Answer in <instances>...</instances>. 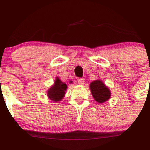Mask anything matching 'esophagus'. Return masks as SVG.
<instances>
[{
  "label": "esophagus",
  "instance_id": "1",
  "mask_svg": "<svg viewBox=\"0 0 150 150\" xmlns=\"http://www.w3.org/2000/svg\"><path fill=\"white\" fill-rule=\"evenodd\" d=\"M77 82H78L79 84H80V85H83V84L85 83V79L80 77V78L77 79Z\"/></svg>",
  "mask_w": 150,
  "mask_h": 150
}]
</instances>
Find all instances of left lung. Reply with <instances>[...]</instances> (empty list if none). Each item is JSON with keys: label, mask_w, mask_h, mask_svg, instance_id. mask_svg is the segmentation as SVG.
I'll list each match as a JSON object with an SVG mask.
<instances>
[{"label": "left lung", "mask_w": 150, "mask_h": 150, "mask_svg": "<svg viewBox=\"0 0 150 150\" xmlns=\"http://www.w3.org/2000/svg\"><path fill=\"white\" fill-rule=\"evenodd\" d=\"M91 92L95 99L99 103L105 102L108 100L111 96V92L101 80H95L92 82L89 86Z\"/></svg>", "instance_id": "1"}]
</instances>
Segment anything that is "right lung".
I'll return each mask as SVG.
<instances>
[{
    "label": "right lung",
    "instance_id": "right-lung-1",
    "mask_svg": "<svg viewBox=\"0 0 150 150\" xmlns=\"http://www.w3.org/2000/svg\"><path fill=\"white\" fill-rule=\"evenodd\" d=\"M67 89V85L61 82L58 77H56L53 86L48 91V97L51 100L54 101H60L64 97L65 91Z\"/></svg>",
    "mask_w": 150,
    "mask_h": 150
}]
</instances>
